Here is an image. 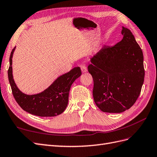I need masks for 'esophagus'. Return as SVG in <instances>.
Instances as JSON below:
<instances>
[{
	"label": "esophagus",
	"instance_id": "obj_1",
	"mask_svg": "<svg viewBox=\"0 0 157 157\" xmlns=\"http://www.w3.org/2000/svg\"><path fill=\"white\" fill-rule=\"evenodd\" d=\"M80 69H81V71H82V73H85V72H86V71H87V68L84 65H80Z\"/></svg>",
	"mask_w": 157,
	"mask_h": 157
}]
</instances>
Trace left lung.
<instances>
[{
  "label": "left lung",
  "instance_id": "obj_1",
  "mask_svg": "<svg viewBox=\"0 0 157 157\" xmlns=\"http://www.w3.org/2000/svg\"><path fill=\"white\" fill-rule=\"evenodd\" d=\"M115 46H104L90 58L88 72L94 80V102L105 113H122L138 98L144 82V55L130 30Z\"/></svg>",
  "mask_w": 157,
  "mask_h": 157
}]
</instances>
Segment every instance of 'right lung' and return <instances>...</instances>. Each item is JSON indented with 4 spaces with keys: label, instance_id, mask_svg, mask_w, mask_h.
I'll use <instances>...</instances> for the list:
<instances>
[{
    "label": "right lung",
    "instance_id": "1",
    "mask_svg": "<svg viewBox=\"0 0 157 157\" xmlns=\"http://www.w3.org/2000/svg\"><path fill=\"white\" fill-rule=\"evenodd\" d=\"M14 50L15 48L10 56L8 76L12 94L18 105L27 113L39 117H55L62 113L67 106L71 85L82 74L80 68L75 67L69 73L60 76L44 92L27 95L17 88L13 79L12 58Z\"/></svg>",
    "mask_w": 157,
    "mask_h": 157
}]
</instances>
